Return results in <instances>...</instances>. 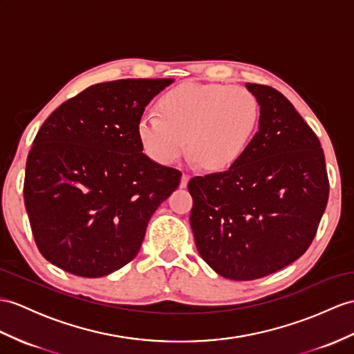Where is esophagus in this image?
Instances as JSON below:
<instances>
[{"label":"esophagus","instance_id":"obj_1","mask_svg":"<svg viewBox=\"0 0 354 354\" xmlns=\"http://www.w3.org/2000/svg\"><path fill=\"white\" fill-rule=\"evenodd\" d=\"M187 182H189V174H186V172H183L182 180H180V187H186Z\"/></svg>","mask_w":354,"mask_h":354}]
</instances>
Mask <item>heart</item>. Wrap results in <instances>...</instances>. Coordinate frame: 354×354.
Returning <instances> with one entry per match:
<instances>
[{
    "mask_svg": "<svg viewBox=\"0 0 354 354\" xmlns=\"http://www.w3.org/2000/svg\"><path fill=\"white\" fill-rule=\"evenodd\" d=\"M156 115L138 123L144 151L162 165L174 163L186 150L207 169L228 168L248 149L260 117L254 94L237 85L189 82L158 102Z\"/></svg>",
    "mask_w": 354,
    "mask_h": 354,
    "instance_id": "1",
    "label": "heart"
}]
</instances>
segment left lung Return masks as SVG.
Instances as JSON below:
<instances>
[{
    "instance_id": "obj_1",
    "label": "left lung",
    "mask_w": 354,
    "mask_h": 354,
    "mask_svg": "<svg viewBox=\"0 0 354 354\" xmlns=\"http://www.w3.org/2000/svg\"><path fill=\"white\" fill-rule=\"evenodd\" d=\"M246 87L261 109L258 132L227 171L187 183L198 252L234 281L267 277L304 255L329 198L324 153L313 129L278 90Z\"/></svg>"
}]
</instances>
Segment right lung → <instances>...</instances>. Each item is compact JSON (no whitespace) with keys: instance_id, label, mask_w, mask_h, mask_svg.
I'll return each instance as SVG.
<instances>
[{"instance_id":"add662e5","label":"right lung","mask_w":354,"mask_h":354,"mask_svg":"<svg viewBox=\"0 0 354 354\" xmlns=\"http://www.w3.org/2000/svg\"><path fill=\"white\" fill-rule=\"evenodd\" d=\"M172 81L91 85L41 124L28 153L24 201L49 263L99 278L136 257L151 214L182 178L145 156L138 140L145 106Z\"/></svg>"}]
</instances>
